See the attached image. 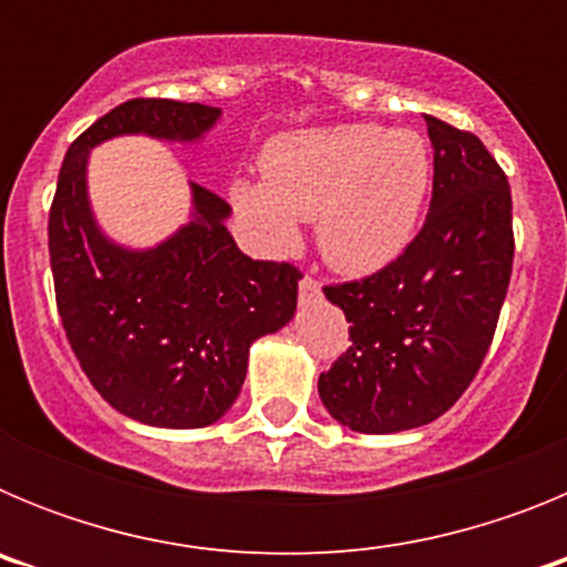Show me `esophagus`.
<instances>
[{
    "mask_svg": "<svg viewBox=\"0 0 567 567\" xmlns=\"http://www.w3.org/2000/svg\"><path fill=\"white\" fill-rule=\"evenodd\" d=\"M298 298L303 307H309V303H315V300L320 298V284L312 278V275H303L298 284Z\"/></svg>",
    "mask_w": 567,
    "mask_h": 567,
    "instance_id": "obj_1",
    "label": "esophagus"
}]
</instances>
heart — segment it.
Segmentation results:
<instances>
[{"instance_id":"b5f03b06","label":"heart","mask_w":567,"mask_h":567,"mask_svg":"<svg viewBox=\"0 0 567 567\" xmlns=\"http://www.w3.org/2000/svg\"><path fill=\"white\" fill-rule=\"evenodd\" d=\"M432 189V153L412 130L340 124L280 135L264 153V184L235 182L233 202L272 249L318 218V247L334 269L372 275L417 233Z\"/></svg>"}]
</instances>
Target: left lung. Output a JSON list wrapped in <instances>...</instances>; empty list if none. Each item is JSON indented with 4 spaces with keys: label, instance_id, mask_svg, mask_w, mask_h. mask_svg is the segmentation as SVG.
<instances>
[{
    "label": "left lung",
    "instance_id": "obj_1",
    "mask_svg": "<svg viewBox=\"0 0 567 567\" xmlns=\"http://www.w3.org/2000/svg\"><path fill=\"white\" fill-rule=\"evenodd\" d=\"M434 147L432 204L403 255L323 287L352 346L320 374L338 423L394 434L432 423L483 365L514 264L511 187L474 133L425 115Z\"/></svg>",
    "mask_w": 567,
    "mask_h": 567
}]
</instances>
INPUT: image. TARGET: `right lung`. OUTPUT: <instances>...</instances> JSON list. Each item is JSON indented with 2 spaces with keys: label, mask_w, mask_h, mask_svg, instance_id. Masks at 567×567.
Returning <instances> with one entry per match:
<instances>
[{
  "label": "right lung",
  "mask_w": 567,
  "mask_h": 567,
  "mask_svg": "<svg viewBox=\"0 0 567 567\" xmlns=\"http://www.w3.org/2000/svg\"><path fill=\"white\" fill-rule=\"evenodd\" d=\"M218 115L173 99L118 104L70 144L50 207V269L70 349L115 412L162 429L227 414L249 346L292 320L300 269L240 252L224 224L229 204L202 184H189L193 218L173 238L118 247L90 213L87 155L124 133L195 142Z\"/></svg>",
  "instance_id": "obj_1"
}]
</instances>
